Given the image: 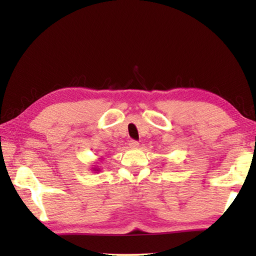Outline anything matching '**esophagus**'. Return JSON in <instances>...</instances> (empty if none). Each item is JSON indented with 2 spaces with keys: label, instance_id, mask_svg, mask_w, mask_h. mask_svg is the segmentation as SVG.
I'll list each match as a JSON object with an SVG mask.
<instances>
[{
  "label": "esophagus",
  "instance_id": "1",
  "mask_svg": "<svg viewBox=\"0 0 256 256\" xmlns=\"http://www.w3.org/2000/svg\"><path fill=\"white\" fill-rule=\"evenodd\" d=\"M128 146H130V148H132V149H136L138 146V142L136 141V140H131L128 142Z\"/></svg>",
  "mask_w": 256,
  "mask_h": 256
}]
</instances>
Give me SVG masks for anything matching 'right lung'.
<instances>
[{"instance_id": "1", "label": "right lung", "mask_w": 256, "mask_h": 256, "mask_svg": "<svg viewBox=\"0 0 256 256\" xmlns=\"http://www.w3.org/2000/svg\"><path fill=\"white\" fill-rule=\"evenodd\" d=\"M92 170L94 172H100V168H99L98 166H94V167L92 168Z\"/></svg>"}]
</instances>
